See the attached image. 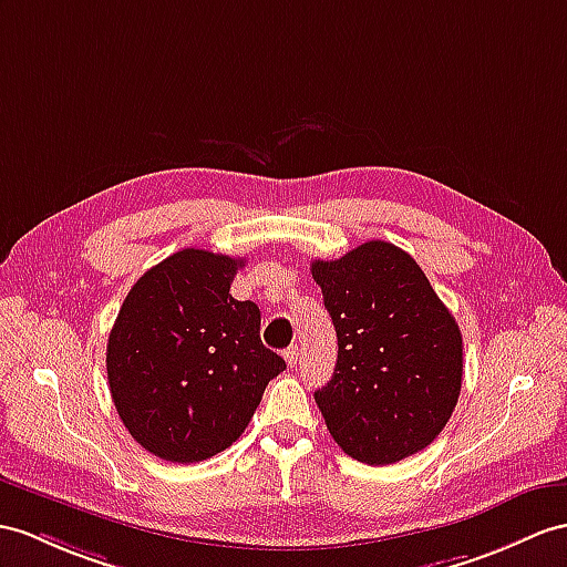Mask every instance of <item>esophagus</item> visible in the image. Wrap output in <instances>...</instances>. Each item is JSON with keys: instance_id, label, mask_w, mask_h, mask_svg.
<instances>
[{"instance_id": "esophagus-1", "label": "esophagus", "mask_w": 567, "mask_h": 567, "mask_svg": "<svg viewBox=\"0 0 567 567\" xmlns=\"http://www.w3.org/2000/svg\"><path fill=\"white\" fill-rule=\"evenodd\" d=\"M298 347H288L286 351H284V358H286V363L291 365V368H296L298 365Z\"/></svg>"}]
</instances>
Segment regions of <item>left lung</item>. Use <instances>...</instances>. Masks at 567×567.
Here are the masks:
<instances>
[{"instance_id": "obj_1", "label": "left lung", "mask_w": 567, "mask_h": 567, "mask_svg": "<svg viewBox=\"0 0 567 567\" xmlns=\"http://www.w3.org/2000/svg\"><path fill=\"white\" fill-rule=\"evenodd\" d=\"M337 329V368L315 392L349 457L384 466L443 431L462 390V331L402 247L370 240L339 259H315Z\"/></svg>"}]
</instances>
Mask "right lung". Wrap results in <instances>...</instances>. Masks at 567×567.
Listing matches in <instances>:
<instances>
[{
  "label": "right lung",
  "mask_w": 567,
  "mask_h": 567,
  "mask_svg": "<svg viewBox=\"0 0 567 567\" xmlns=\"http://www.w3.org/2000/svg\"><path fill=\"white\" fill-rule=\"evenodd\" d=\"M243 265L179 250L132 286L110 329L115 409L136 443L165 462L192 464L230 447L286 370L259 339V308L230 296Z\"/></svg>",
  "instance_id": "right-lung-1"
}]
</instances>
